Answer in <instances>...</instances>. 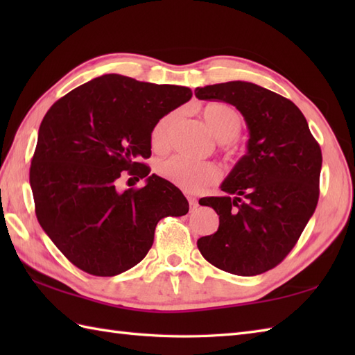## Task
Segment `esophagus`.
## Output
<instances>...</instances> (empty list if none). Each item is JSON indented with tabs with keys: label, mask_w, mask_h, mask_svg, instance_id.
<instances>
[{
	"label": "esophagus",
	"mask_w": 355,
	"mask_h": 355,
	"mask_svg": "<svg viewBox=\"0 0 355 355\" xmlns=\"http://www.w3.org/2000/svg\"><path fill=\"white\" fill-rule=\"evenodd\" d=\"M187 200H189V205H191V209H197L198 207V200L192 197V195H187Z\"/></svg>",
	"instance_id": "34e87169"
}]
</instances>
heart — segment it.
Segmentation results:
<instances>
[{
  "label": "heart",
  "instance_id": "b5f03b06",
  "mask_svg": "<svg viewBox=\"0 0 355 355\" xmlns=\"http://www.w3.org/2000/svg\"><path fill=\"white\" fill-rule=\"evenodd\" d=\"M202 119L215 137L220 141L233 140L243 128V117L239 112L225 103H209L201 110ZM173 112L162 117L150 131V145L154 149L166 146L169 125L173 119ZM157 173L168 180L186 192H200L209 184L220 178V169L210 162H193L189 158L173 155L160 162L157 166Z\"/></svg>",
  "mask_w": 355,
  "mask_h": 355
}]
</instances>
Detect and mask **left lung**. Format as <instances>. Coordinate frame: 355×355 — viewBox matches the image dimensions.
Wrapping results in <instances>:
<instances>
[{
    "instance_id": "left-lung-1",
    "label": "left lung",
    "mask_w": 355,
    "mask_h": 355,
    "mask_svg": "<svg viewBox=\"0 0 355 355\" xmlns=\"http://www.w3.org/2000/svg\"><path fill=\"white\" fill-rule=\"evenodd\" d=\"M195 96L236 107L250 134L221 184L225 197L200 200L220 215V227L198 239V250L227 273H266L296 245L318 206L320 146L296 105L252 82L198 87Z\"/></svg>"
}]
</instances>
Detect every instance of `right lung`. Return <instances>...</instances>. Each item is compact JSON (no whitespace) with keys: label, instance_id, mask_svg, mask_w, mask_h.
<instances>
[{"label":"right lung","instance_id":"obj_1","mask_svg":"<svg viewBox=\"0 0 355 355\" xmlns=\"http://www.w3.org/2000/svg\"><path fill=\"white\" fill-rule=\"evenodd\" d=\"M191 97L187 87L103 74L44 116L30 166L36 218L85 273L116 276L137 266L153 247L157 223L189 210L182 191L140 160L150 157L154 125ZM123 175L147 184L120 193Z\"/></svg>","mask_w":355,"mask_h":355}]
</instances>
